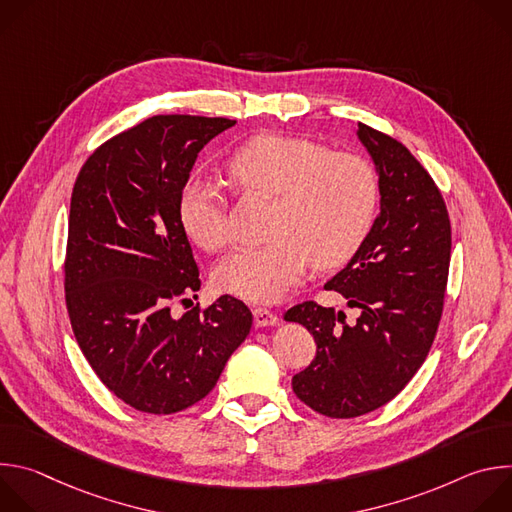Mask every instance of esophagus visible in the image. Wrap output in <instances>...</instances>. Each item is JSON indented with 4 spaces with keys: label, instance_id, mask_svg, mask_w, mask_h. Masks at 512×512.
Wrapping results in <instances>:
<instances>
[{
    "label": "esophagus",
    "instance_id": "34e87169",
    "mask_svg": "<svg viewBox=\"0 0 512 512\" xmlns=\"http://www.w3.org/2000/svg\"><path fill=\"white\" fill-rule=\"evenodd\" d=\"M253 318H255V326L257 328H265V326H275L279 324V318L275 312L267 310V308H255L253 310Z\"/></svg>",
    "mask_w": 512,
    "mask_h": 512
}]
</instances>
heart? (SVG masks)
I'll list each match as a JSON object with an SVG mask.
<instances>
[{
	"label": "heart",
	"instance_id": "b5f03b06",
	"mask_svg": "<svg viewBox=\"0 0 512 512\" xmlns=\"http://www.w3.org/2000/svg\"><path fill=\"white\" fill-rule=\"evenodd\" d=\"M227 174L243 194L275 198L267 245L243 247L214 269L225 294L271 304L298 285L310 261L336 267L367 239L379 202L375 168L352 152L277 133L245 141L227 160ZM178 218L186 237L204 251L229 241L225 196L214 182L190 178L180 192Z\"/></svg>",
	"mask_w": 512,
	"mask_h": 512
}]
</instances>
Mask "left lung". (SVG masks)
<instances>
[{"label":"left lung","mask_w":512,"mask_h":512,"mask_svg":"<svg viewBox=\"0 0 512 512\" xmlns=\"http://www.w3.org/2000/svg\"><path fill=\"white\" fill-rule=\"evenodd\" d=\"M356 135L379 174L381 212L326 289L338 291L344 312L304 302L285 312L308 328L316 358L291 379L314 411L348 419L389 403L423 364L444 310L452 227L442 192L397 139L358 123Z\"/></svg>","instance_id":"left-lung-1"}]
</instances>
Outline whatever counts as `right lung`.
<instances>
[{"label": "right lung", "instance_id": "obj_1", "mask_svg": "<svg viewBox=\"0 0 512 512\" xmlns=\"http://www.w3.org/2000/svg\"><path fill=\"white\" fill-rule=\"evenodd\" d=\"M235 123L150 117L99 145L72 188L64 261L72 332L103 385L143 413L170 415L204 399L253 324L233 296L180 318L170 310L200 289L180 192L198 152Z\"/></svg>", "mask_w": 512, "mask_h": 512}]
</instances>
